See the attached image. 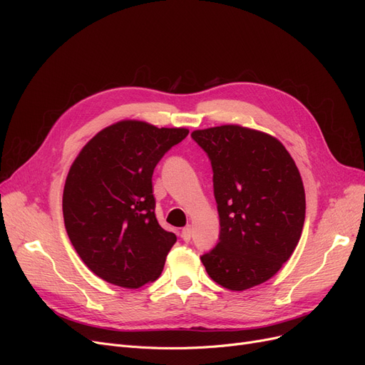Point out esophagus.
I'll return each mask as SVG.
<instances>
[{
	"label": "esophagus",
	"mask_w": 365,
	"mask_h": 365,
	"mask_svg": "<svg viewBox=\"0 0 365 365\" xmlns=\"http://www.w3.org/2000/svg\"><path fill=\"white\" fill-rule=\"evenodd\" d=\"M182 238L185 242H189L190 241V237H192V229H190V226H186L182 229Z\"/></svg>",
	"instance_id": "obj_1"
}]
</instances>
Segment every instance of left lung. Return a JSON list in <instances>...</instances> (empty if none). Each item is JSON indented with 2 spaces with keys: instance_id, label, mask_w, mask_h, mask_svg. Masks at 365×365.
<instances>
[{
  "instance_id": "8db88e82",
  "label": "left lung",
  "mask_w": 365,
  "mask_h": 365,
  "mask_svg": "<svg viewBox=\"0 0 365 365\" xmlns=\"http://www.w3.org/2000/svg\"><path fill=\"white\" fill-rule=\"evenodd\" d=\"M213 168L219 242L201 256L205 271L227 290L272 278L290 259L304 223L300 173L282 143L241 125L190 134Z\"/></svg>"
}]
</instances>
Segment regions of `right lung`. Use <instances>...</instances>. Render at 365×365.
I'll use <instances>...</instances> for the list:
<instances>
[{
  "mask_svg": "<svg viewBox=\"0 0 365 365\" xmlns=\"http://www.w3.org/2000/svg\"><path fill=\"white\" fill-rule=\"evenodd\" d=\"M187 133L120 121L96 134L75 158L63 189L65 227L99 278L139 289L161 275L176 235L155 217L152 175Z\"/></svg>",
  "mask_w": 365,
  "mask_h": 365,
  "instance_id": "right-lung-1",
  "label": "right lung"
}]
</instances>
